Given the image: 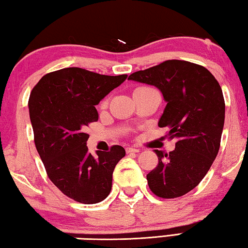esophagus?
Segmentation results:
<instances>
[{
  "instance_id": "1",
  "label": "esophagus",
  "mask_w": 248,
  "mask_h": 248,
  "mask_svg": "<svg viewBox=\"0 0 248 248\" xmlns=\"http://www.w3.org/2000/svg\"><path fill=\"white\" fill-rule=\"evenodd\" d=\"M125 153H127V154H137V153H139V150L135 149V148H127V149H125Z\"/></svg>"
}]
</instances>
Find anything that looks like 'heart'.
<instances>
[{
  "label": "heart",
  "mask_w": 248,
  "mask_h": 248,
  "mask_svg": "<svg viewBox=\"0 0 248 248\" xmlns=\"http://www.w3.org/2000/svg\"><path fill=\"white\" fill-rule=\"evenodd\" d=\"M150 91H156V90H154L153 88H149V87H138L135 89L134 93H138V92H150ZM107 106H108V99H105V100L101 102L100 107L103 109V108H107Z\"/></svg>",
  "instance_id": "obj_1"
}]
</instances>
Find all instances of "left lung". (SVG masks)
<instances>
[{"mask_svg":"<svg viewBox=\"0 0 248 248\" xmlns=\"http://www.w3.org/2000/svg\"><path fill=\"white\" fill-rule=\"evenodd\" d=\"M128 79L157 87L167 101L158 125L169 128L176 148L155 150L158 165L147 180L158 197H180L202 182L218 154L225 120L218 81L202 65L183 60L164 61Z\"/></svg>","mask_w":248,"mask_h":248,"instance_id":"8db88e82","label":"left lung"}]
</instances>
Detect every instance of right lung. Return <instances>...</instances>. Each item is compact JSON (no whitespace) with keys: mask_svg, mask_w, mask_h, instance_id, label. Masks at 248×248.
<instances>
[{"mask_svg":"<svg viewBox=\"0 0 248 248\" xmlns=\"http://www.w3.org/2000/svg\"><path fill=\"white\" fill-rule=\"evenodd\" d=\"M127 79L81 68L46 73L32 89L29 111L34 143L46 175L69 198L97 204L111 191L112 172L125 151H88L86 128L98 121L95 105Z\"/></svg>","mask_w":248,"mask_h":248,"instance_id":"obj_1","label":"right lung"}]
</instances>
